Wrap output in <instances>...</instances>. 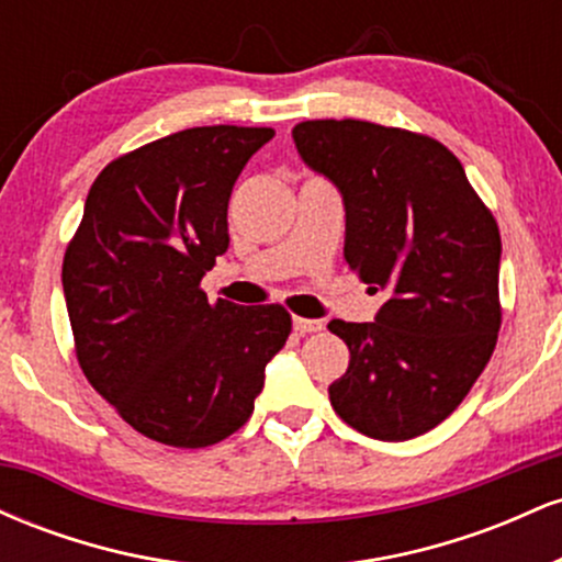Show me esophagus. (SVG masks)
<instances>
[{
	"mask_svg": "<svg viewBox=\"0 0 562 562\" xmlns=\"http://www.w3.org/2000/svg\"><path fill=\"white\" fill-rule=\"evenodd\" d=\"M293 330L299 333V335L319 333V330H322V319H303V317H295V319H293Z\"/></svg>",
	"mask_w": 562,
	"mask_h": 562,
	"instance_id": "esophagus-1",
	"label": "esophagus"
}]
</instances>
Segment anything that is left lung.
I'll use <instances>...</instances> for the list:
<instances>
[{"label":"left lung","mask_w":562,"mask_h":562,"mask_svg":"<svg viewBox=\"0 0 562 562\" xmlns=\"http://www.w3.org/2000/svg\"><path fill=\"white\" fill-rule=\"evenodd\" d=\"M293 142L344 198L346 263L385 293L375 322L327 325L351 351L333 409L378 441L428 434L492 359L499 227L441 142L353 119L303 121Z\"/></svg>","instance_id":"1"}]
</instances>
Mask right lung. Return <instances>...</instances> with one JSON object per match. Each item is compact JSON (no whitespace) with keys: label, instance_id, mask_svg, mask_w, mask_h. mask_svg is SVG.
<instances>
[{"label":"right lung","instance_id":"1","mask_svg":"<svg viewBox=\"0 0 562 562\" xmlns=\"http://www.w3.org/2000/svg\"><path fill=\"white\" fill-rule=\"evenodd\" d=\"M272 128L198 126L102 169L63 259L76 357L92 389L153 441L218 443L248 423L290 314L209 303L232 187Z\"/></svg>","mask_w":562,"mask_h":562}]
</instances>
